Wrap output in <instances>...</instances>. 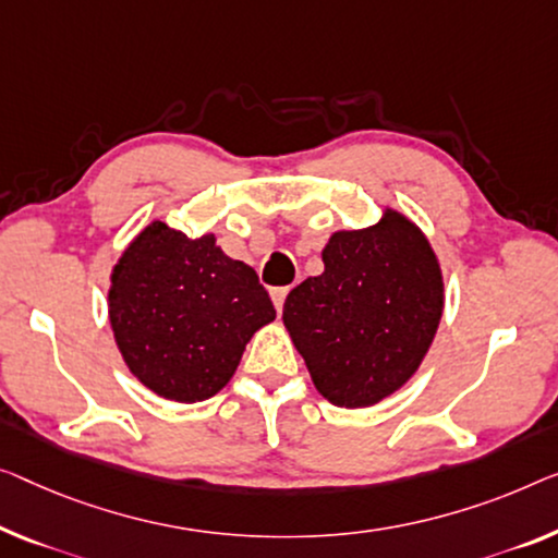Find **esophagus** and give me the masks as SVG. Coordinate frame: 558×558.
I'll use <instances>...</instances> for the list:
<instances>
[{
  "label": "esophagus",
  "instance_id": "1",
  "mask_svg": "<svg viewBox=\"0 0 558 558\" xmlns=\"http://www.w3.org/2000/svg\"><path fill=\"white\" fill-rule=\"evenodd\" d=\"M288 290L290 288H272L270 290V298H272V305H276V311L280 313L282 305H286V298H288Z\"/></svg>",
  "mask_w": 558,
  "mask_h": 558
}]
</instances>
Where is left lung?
I'll use <instances>...</instances> for the list:
<instances>
[{
  "mask_svg": "<svg viewBox=\"0 0 558 558\" xmlns=\"http://www.w3.org/2000/svg\"><path fill=\"white\" fill-rule=\"evenodd\" d=\"M320 276L282 305V326L313 386L340 409H368L421 368L444 315V272L426 232L393 207L378 222L338 230Z\"/></svg>",
  "mask_w": 558,
  "mask_h": 558,
  "instance_id": "8db88e82",
  "label": "left lung"
}]
</instances>
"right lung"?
<instances>
[{
  "instance_id": "add662e5",
  "label": "right lung",
  "mask_w": 558,
  "mask_h": 558,
  "mask_svg": "<svg viewBox=\"0 0 558 558\" xmlns=\"http://www.w3.org/2000/svg\"><path fill=\"white\" fill-rule=\"evenodd\" d=\"M107 313L132 376L174 403L226 388L247 340L276 320L255 270L222 253L215 232L187 238L160 218L112 265Z\"/></svg>"
}]
</instances>
